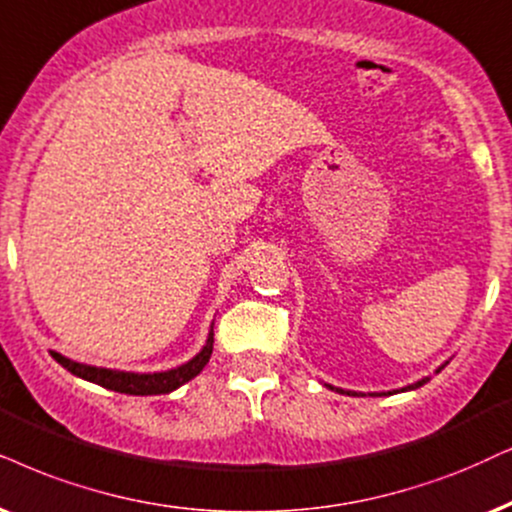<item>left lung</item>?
Wrapping results in <instances>:
<instances>
[{"mask_svg": "<svg viewBox=\"0 0 512 512\" xmlns=\"http://www.w3.org/2000/svg\"><path fill=\"white\" fill-rule=\"evenodd\" d=\"M425 383H428V378L418 380V383H413V385H409V387H404V390H416V387H420V385H425ZM328 387H331V385H328ZM331 390H333V387H331ZM338 392H342V390H338ZM347 394H352V392H347ZM390 394H392V392H390Z\"/></svg>", "mask_w": 512, "mask_h": 512, "instance_id": "left-lung-1", "label": "left lung"}]
</instances>
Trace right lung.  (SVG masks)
I'll return each mask as SVG.
<instances>
[{
	"label": "right lung",
	"mask_w": 512,
	"mask_h": 512,
	"mask_svg": "<svg viewBox=\"0 0 512 512\" xmlns=\"http://www.w3.org/2000/svg\"><path fill=\"white\" fill-rule=\"evenodd\" d=\"M215 333L208 335V342L200 352L193 357L191 361H186L184 366L172 368V371H163V373H125V371H111V368H96V366H87V364H77V361H70L63 354L51 352L58 364L63 368H68L70 373L77 375V378L89 380V383H96L106 390L120 392V394H137V397H146V394H167L172 390H177L184 383H189L191 378L203 371L205 364L210 361L212 354V338Z\"/></svg>",
	"instance_id": "add662e5"
}]
</instances>
